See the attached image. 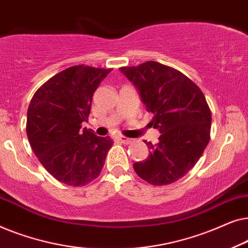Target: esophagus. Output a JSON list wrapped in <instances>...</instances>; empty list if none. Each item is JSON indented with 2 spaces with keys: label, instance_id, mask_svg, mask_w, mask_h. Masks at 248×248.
Here are the masks:
<instances>
[{
  "label": "esophagus",
  "instance_id": "34e87169",
  "mask_svg": "<svg viewBox=\"0 0 248 248\" xmlns=\"http://www.w3.org/2000/svg\"><path fill=\"white\" fill-rule=\"evenodd\" d=\"M116 140L118 142H121V143H124V144H128V143H131V142H132V140H131L130 138L123 137V135H120V137H117Z\"/></svg>",
  "mask_w": 248,
  "mask_h": 248
}]
</instances>
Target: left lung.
I'll list each match as a JSON object with an SVG mask.
<instances>
[{
  "mask_svg": "<svg viewBox=\"0 0 248 248\" xmlns=\"http://www.w3.org/2000/svg\"><path fill=\"white\" fill-rule=\"evenodd\" d=\"M137 87L150 124L160 132L149 157L135 162L139 177L152 185L171 184L187 174L210 141L211 110L201 89L191 79L170 66L148 61L138 66L121 67Z\"/></svg>",
  "mask_w": 248,
  "mask_h": 248,
  "instance_id": "1",
  "label": "left lung"
}]
</instances>
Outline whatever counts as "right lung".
<instances>
[{"label": "right lung", "mask_w": 248, "mask_h": 248, "mask_svg": "<svg viewBox=\"0 0 248 248\" xmlns=\"http://www.w3.org/2000/svg\"><path fill=\"white\" fill-rule=\"evenodd\" d=\"M110 69L76 65L55 74L33 94L27 111V137L44 168L61 183L84 186L99 176L109 137L82 127L93 93Z\"/></svg>", "instance_id": "obj_1"}]
</instances>
